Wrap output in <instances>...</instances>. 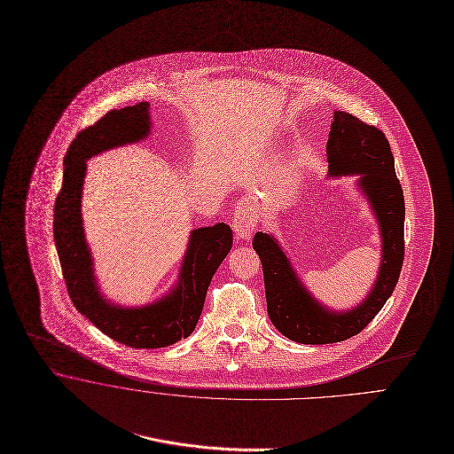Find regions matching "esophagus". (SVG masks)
<instances>
[{
    "label": "esophagus",
    "mask_w": 454,
    "mask_h": 454,
    "mask_svg": "<svg viewBox=\"0 0 454 454\" xmlns=\"http://www.w3.org/2000/svg\"><path fill=\"white\" fill-rule=\"evenodd\" d=\"M254 228H256V224H254L253 214L246 208H239L235 212V219H233V231H235L237 239L242 240V242L251 240V237L254 233Z\"/></svg>",
    "instance_id": "esophagus-1"
}]
</instances>
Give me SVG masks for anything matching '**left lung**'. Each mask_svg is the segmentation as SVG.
Wrapping results in <instances>:
<instances>
[{
	"mask_svg": "<svg viewBox=\"0 0 454 454\" xmlns=\"http://www.w3.org/2000/svg\"><path fill=\"white\" fill-rule=\"evenodd\" d=\"M330 179L356 177L377 223L380 263L366 296L349 309H332L305 286L273 233L258 231L253 247L262 260L267 310L273 326L298 344H333L358 335L391 296L403 263V191L384 133L348 112H333L326 144Z\"/></svg>",
	"mask_w": 454,
	"mask_h": 454,
	"instance_id": "1",
	"label": "left lung"
}]
</instances>
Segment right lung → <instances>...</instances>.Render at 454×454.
Returning <instances> with one entry per match:
<instances>
[{
  "mask_svg": "<svg viewBox=\"0 0 454 454\" xmlns=\"http://www.w3.org/2000/svg\"><path fill=\"white\" fill-rule=\"evenodd\" d=\"M151 131L149 101L110 110L81 131L67 153L54 208V242L75 309L106 337L135 349L167 348L194 332L208 284L233 244V231L224 223L191 230L179 275L160 298L144 305H121L103 293L82 221L88 161L110 149L138 144Z\"/></svg>",
  "mask_w": 454,
  "mask_h": 454,
  "instance_id": "add662e5",
  "label": "right lung"
}]
</instances>
